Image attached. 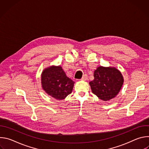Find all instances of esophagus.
<instances>
[{
	"instance_id": "esophagus-1",
	"label": "esophagus",
	"mask_w": 149,
	"mask_h": 149,
	"mask_svg": "<svg viewBox=\"0 0 149 149\" xmlns=\"http://www.w3.org/2000/svg\"><path fill=\"white\" fill-rule=\"evenodd\" d=\"M87 79H88V75L86 74L83 75V77L81 78V80H82V81H87Z\"/></svg>"
}]
</instances>
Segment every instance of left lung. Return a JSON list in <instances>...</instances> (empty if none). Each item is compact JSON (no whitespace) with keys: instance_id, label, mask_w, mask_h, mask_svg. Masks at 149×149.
Here are the masks:
<instances>
[{"instance_id":"1","label":"left lung","mask_w":149,"mask_h":149,"mask_svg":"<svg viewBox=\"0 0 149 149\" xmlns=\"http://www.w3.org/2000/svg\"><path fill=\"white\" fill-rule=\"evenodd\" d=\"M94 77L89 83L92 93L104 101L114 98L124 82L121 72L114 67H98L94 71Z\"/></svg>"}]
</instances>
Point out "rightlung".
<instances>
[{"mask_svg":"<svg viewBox=\"0 0 149 149\" xmlns=\"http://www.w3.org/2000/svg\"><path fill=\"white\" fill-rule=\"evenodd\" d=\"M74 82L68 78L61 66L52 65L41 74L42 88L56 100H62L72 93Z\"/></svg>","mask_w":149,"mask_h":149,"instance_id":"right-lung-1","label":"right lung"}]
</instances>
